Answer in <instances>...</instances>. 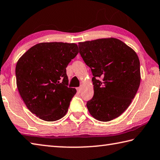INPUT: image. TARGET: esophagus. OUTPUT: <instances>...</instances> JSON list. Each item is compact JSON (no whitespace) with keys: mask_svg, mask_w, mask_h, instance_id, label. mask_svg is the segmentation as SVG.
I'll return each instance as SVG.
<instances>
[{"mask_svg":"<svg viewBox=\"0 0 160 160\" xmlns=\"http://www.w3.org/2000/svg\"><path fill=\"white\" fill-rule=\"evenodd\" d=\"M77 90L78 93H81V92H82V86H79V87H78L77 88Z\"/></svg>","mask_w":160,"mask_h":160,"instance_id":"esophagus-1","label":"esophagus"}]
</instances>
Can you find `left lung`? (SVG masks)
<instances>
[{
  "label": "left lung",
  "instance_id": "1",
  "mask_svg": "<svg viewBox=\"0 0 160 160\" xmlns=\"http://www.w3.org/2000/svg\"><path fill=\"white\" fill-rule=\"evenodd\" d=\"M78 48L93 76L94 95L86 103L89 112L101 122L119 117L130 105L141 83L138 55L114 38L81 42Z\"/></svg>",
  "mask_w": 160,
  "mask_h": 160
}]
</instances>
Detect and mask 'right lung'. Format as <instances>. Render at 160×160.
<instances>
[{
    "mask_svg": "<svg viewBox=\"0 0 160 160\" xmlns=\"http://www.w3.org/2000/svg\"><path fill=\"white\" fill-rule=\"evenodd\" d=\"M78 52L75 43H38L16 64L17 86L30 112L41 119L54 122L65 115L77 90L69 88L66 67Z\"/></svg>",
    "mask_w": 160,
    "mask_h": 160,
    "instance_id": "1",
    "label": "right lung"
}]
</instances>
